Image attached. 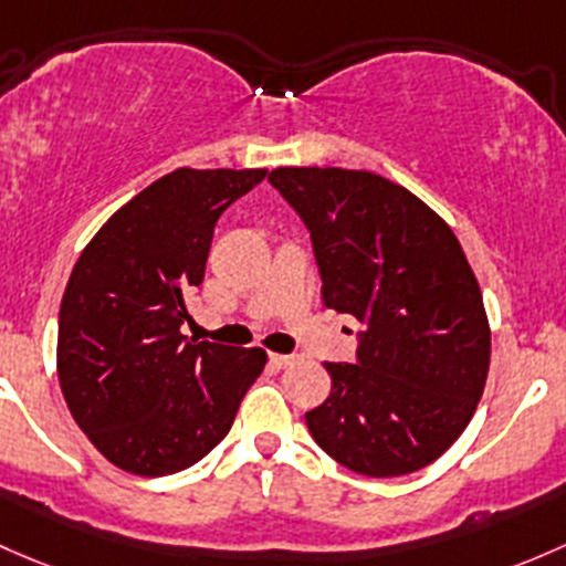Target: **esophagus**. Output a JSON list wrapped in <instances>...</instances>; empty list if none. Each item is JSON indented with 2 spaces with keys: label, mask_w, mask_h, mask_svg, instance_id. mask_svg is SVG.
I'll return each instance as SVG.
<instances>
[{
  "label": "esophagus",
  "mask_w": 566,
  "mask_h": 566,
  "mask_svg": "<svg viewBox=\"0 0 566 566\" xmlns=\"http://www.w3.org/2000/svg\"><path fill=\"white\" fill-rule=\"evenodd\" d=\"M268 360H271L276 368H290V366H295V363H298V355H279V353H271V355H268Z\"/></svg>",
  "instance_id": "34e87169"
}]
</instances>
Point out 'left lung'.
Listing matches in <instances>:
<instances>
[{
    "instance_id": "obj_1",
    "label": "left lung",
    "mask_w": 566,
    "mask_h": 566,
    "mask_svg": "<svg viewBox=\"0 0 566 566\" xmlns=\"http://www.w3.org/2000/svg\"><path fill=\"white\" fill-rule=\"evenodd\" d=\"M271 187L306 224L323 303L366 325L355 363H325L331 396L306 412L314 442L366 478L437 461L483 396V293L442 217L368 170L276 168Z\"/></svg>"
}]
</instances>
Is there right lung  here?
<instances>
[{
	"instance_id": "add662e5",
	"label": "right lung",
	"mask_w": 566,
	"mask_h": 566,
	"mask_svg": "<svg viewBox=\"0 0 566 566\" xmlns=\"http://www.w3.org/2000/svg\"><path fill=\"white\" fill-rule=\"evenodd\" d=\"M268 170L178 168L118 208L83 249L59 308V385L111 463L165 478L211 453L263 374L260 347L189 342L184 298L217 219Z\"/></svg>"
}]
</instances>
